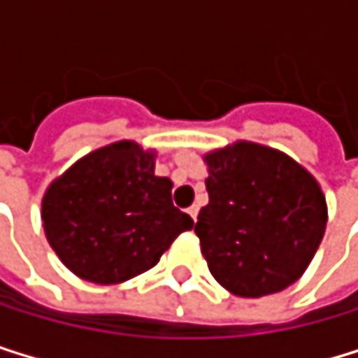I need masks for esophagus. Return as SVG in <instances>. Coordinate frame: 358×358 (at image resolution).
Here are the masks:
<instances>
[{"label": "esophagus", "instance_id": "34e87169", "mask_svg": "<svg viewBox=\"0 0 358 358\" xmlns=\"http://www.w3.org/2000/svg\"><path fill=\"white\" fill-rule=\"evenodd\" d=\"M187 213H189V217H191L193 221H197V213H199V208H197V206H191V208H189Z\"/></svg>", "mask_w": 358, "mask_h": 358}]
</instances>
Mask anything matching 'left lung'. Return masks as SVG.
<instances>
[{
  "label": "left lung",
  "instance_id": "left-lung-1",
  "mask_svg": "<svg viewBox=\"0 0 358 358\" xmlns=\"http://www.w3.org/2000/svg\"><path fill=\"white\" fill-rule=\"evenodd\" d=\"M208 206L195 234L213 277L236 296L294 283L318 249L327 201L318 182L277 150L238 141L206 157Z\"/></svg>",
  "mask_w": 358,
  "mask_h": 358
}]
</instances>
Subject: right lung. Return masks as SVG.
<instances>
[{
	"label": "right lung",
	"mask_w": 358,
	"mask_h": 358,
	"mask_svg": "<svg viewBox=\"0 0 358 358\" xmlns=\"http://www.w3.org/2000/svg\"><path fill=\"white\" fill-rule=\"evenodd\" d=\"M47 241L62 262L92 283H120L161 259L193 227L155 176V155L133 141L105 145L75 163L43 199Z\"/></svg>",
	"instance_id": "right-lung-1"
}]
</instances>
